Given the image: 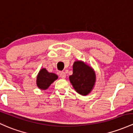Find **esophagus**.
Instances as JSON below:
<instances>
[{
	"instance_id": "1",
	"label": "esophagus",
	"mask_w": 133,
	"mask_h": 133,
	"mask_svg": "<svg viewBox=\"0 0 133 133\" xmlns=\"http://www.w3.org/2000/svg\"><path fill=\"white\" fill-rule=\"evenodd\" d=\"M59 76H60V77L62 79L65 78V77H66V74H65V72H60Z\"/></svg>"
}]
</instances>
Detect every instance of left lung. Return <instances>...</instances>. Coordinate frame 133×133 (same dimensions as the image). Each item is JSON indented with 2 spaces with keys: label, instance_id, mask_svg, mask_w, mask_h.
<instances>
[{
  "label": "left lung",
  "instance_id": "8db88e82",
  "mask_svg": "<svg viewBox=\"0 0 133 133\" xmlns=\"http://www.w3.org/2000/svg\"><path fill=\"white\" fill-rule=\"evenodd\" d=\"M72 69L73 73L69 76L70 82L79 94L87 95L93 90L96 81L94 70L81 61H75Z\"/></svg>",
  "mask_w": 133,
  "mask_h": 133
}]
</instances>
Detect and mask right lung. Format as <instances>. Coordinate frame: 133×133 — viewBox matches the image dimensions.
Segmentation results:
<instances>
[{
  "instance_id": "add662e5",
  "label": "right lung",
  "mask_w": 133,
  "mask_h": 133,
  "mask_svg": "<svg viewBox=\"0 0 133 133\" xmlns=\"http://www.w3.org/2000/svg\"><path fill=\"white\" fill-rule=\"evenodd\" d=\"M57 78L58 76L57 74L48 72L46 69L43 68L38 74L36 78V84L41 90H46Z\"/></svg>"
}]
</instances>
